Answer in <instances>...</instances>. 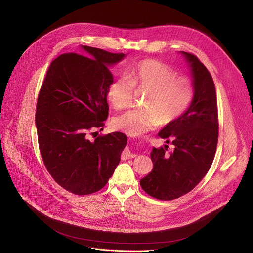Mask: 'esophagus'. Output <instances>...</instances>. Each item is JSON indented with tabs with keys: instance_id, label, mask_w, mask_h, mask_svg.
Returning <instances> with one entry per match:
<instances>
[{
	"instance_id": "1",
	"label": "esophagus",
	"mask_w": 253,
	"mask_h": 253,
	"mask_svg": "<svg viewBox=\"0 0 253 253\" xmlns=\"http://www.w3.org/2000/svg\"><path fill=\"white\" fill-rule=\"evenodd\" d=\"M136 156V154L135 153H133V152H131L130 151V149H125L124 151H123V153H122V159H129V158H134Z\"/></svg>"
}]
</instances>
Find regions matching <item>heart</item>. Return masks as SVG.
Returning a JSON list of instances; mask_svg holds the SVG:
<instances>
[{"instance_id":"obj_1","label":"heart","mask_w":253,"mask_h":253,"mask_svg":"<svg viewBox=\"0 0 253 253\" xmlns=\"http://www.w3.org/2000/svg\"><path fill=\"white\" fill-rule=\"evenodd\" d=\"M134 88L146 90L143 107L131 109L113 119V127L130 136H138L159 125L176 121L189 108L194 85L187 77L168 64L155 59H145L129 67L126 78L114 80L108 87V99L112 106L121 110L132 104Z\"/></svg>"}]
</instances>
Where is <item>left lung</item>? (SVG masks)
<instances>
[{
	"instance_id": "left-lung-1",
	"label": "left lung",
	"mask_w": 253,
	"mask_h": 253,
	"mask_svg": "<svg viewBox=\"0 0 253 253\" xmlns=\"http://www.w3.org/2000/svg\"><path fill=\"white\" fill-rule=\"evenodd\" d=\"M193 76L194 98L188 110L158 136L173 145L153 147L152 171L140 179L149 196L164 201L177 199L191 192L210 169L218 143V106L213 78L192 53L181 51Z\"/></svg>"
}]
</instances>
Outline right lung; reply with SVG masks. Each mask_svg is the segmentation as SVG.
Returning a JSON list of instances; mask_svg holds the SVG:
<instances>
[{
    "label": "right lung",
    "mask_w": 253,
    "mask_h": 253,
    "mask_svg": "<svg viewBox=\"0 0 253 253\" xmlns=\"http://www.w3.org/2000/svg\"><path fill=\"white\" fill-rule=\"evenodd\" d=\"M82 48L84 54L63 53L50 63L35 115L44 166L60 187L79 196L106 186L127 144L121 132L88 139L108 117V87L114 81L109 68L125 55Z\"/></svg>",
    "instance_id": "obj_1"
}]
</instances>
